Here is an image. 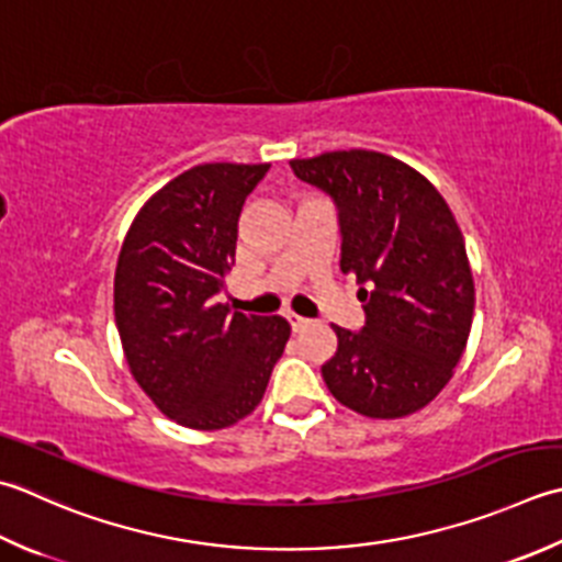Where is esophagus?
I'll return each mask as SVG.
<instances>
[{"instance_id":"1","label":"esophagus","mask_w":562,"mask_h":562,"mask_svg":"<svg viewBox=\"0 0 562 562\" xmlns=\"http://www.w3.org/2000/svg\"><path fill=\"white\" fill-rule=\"evenodd\" d=\"M284 316H288V322H290V326H292V331H294V334L304 331V328L312 324L310 318H304V316H296V314H292V312H288V314H284Z\"/></svg>"}]
</instances>
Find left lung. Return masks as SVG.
<instances>
[{"label": "left lung", "instance_id": "8db88e82", "mask_svg": "<svg viewBox=\"0 0 562 562\" xmlns=\"http://www.w3.org/2000/svg\"><path fill=\"white\" fill-rule=\"evenodd\" d=\"M290 165L336 202L340 270L356 274L366 310L362 331L334 326L338 350L322 366L328 392L370 419L424 409L453 378L475 312L453 212L422 172L378 150Z\"/></svg>", "mask_w": 562, "mask_h": 562}]
</instances>
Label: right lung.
Instances as JSON below:
<instances>
[{
    "mask_svg": "<svg viewBox=\"0 0 562 562\" xmlns=\"http://www.w3.org/2000/svg\"><path fill=\"white\" fill-rule=\"evenodd\" d=\"M268 162L194 165L140 206L114 274V316L131 375L187 428L234 426L260 404L290 338L282 316L218 302L238 216Z\"/></svg>",
    "mask_w": 562,
    "mask_h": 562,
    "instance_id": "add662e5",
    "label": "right lung"
}]
</instances>
